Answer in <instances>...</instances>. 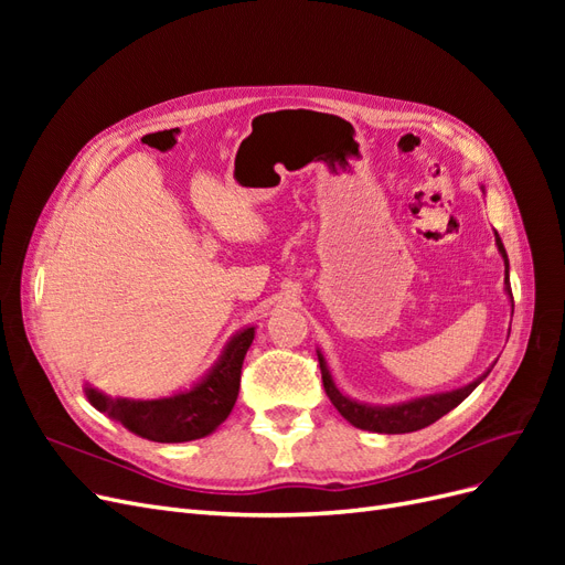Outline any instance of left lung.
<instances>
[{
    "mask_svg": "<svg viewBox=\"0 0 565 565\" xmlns=\"http://www.w3.org/2000/svg\"><path fill=\"white\" fill-rule=\"evenodd\" d=\"M494 243H498V249H500L502 259H504V266H507L504 285H507V292L511 297L509 259H507V249H504L498 233H494ZM511 301H514V297H511ZM318 363H320L324 393H328L332 405L339 409V415L344 417V419H349L353 426H358V429L377 431V434H409V431L424 429V426H429L436 419H440L443 415H448L452 407H457L478 384H481L488 377V372H486L483 377H478L476 382L461 386L457 391H450V393H438V396H424V398H415V401H407V403H401V405H391V407H372V405H363V403H355V401L347 398L344 393H341L332 384L328 365H324V358L320 353H318Z\"/></svg>",
    "mask_w": 565,
    "mask_h": 565,
    "instance_id": "left-lung-1",
    "label": "left lung"
}]
</instances>
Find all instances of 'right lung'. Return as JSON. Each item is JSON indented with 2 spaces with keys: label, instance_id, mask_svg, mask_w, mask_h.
Returning <instances> with one entry per match:
<instances>
[{
  "label": "right lung",
  "instance_id": "right-lung-1",
  "mask_svg": "<svg viewBox=\"0 0 565 565\" xmlns=\"http://www.w3.org/2000/svg\"><path fill=\"white\" fill-rule=\"evenodd\" d=\"M254 339V328L231 339L214 370L191 391L160 401L110 398L87 388L89 403L110 415L131 434L156 443H185L212 434L224 422L237 401L245 353Z\"/></svg>",
  "mask_w": 565,
  "mask_h": 565
}]
</instances>
